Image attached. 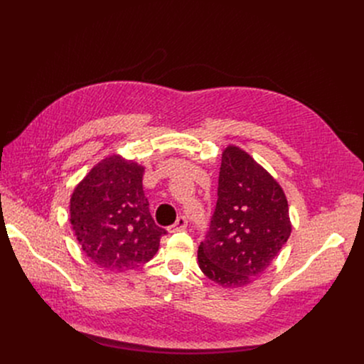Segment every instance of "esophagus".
I'll return each mask as SVG.
<instances>
[{"mask_svg": "<svg viewBox=\"0 0 364 364\" xmlns=\"http://www.w3.org/2000/svg\"><path fill=\"white\" fill-rule=\"evenodd\" d=\"M187 228V219L184 216H180L176 223L173 226H170V232H180V230H184Z\"/></svg>", "mask_w": 364, "mask_h": 364, "instance_id": "1", "label": "esophagus"}]
</instances>
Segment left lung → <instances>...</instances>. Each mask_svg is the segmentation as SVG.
I'll return each instance as SVG.
<instances>
[{"label":"left lung","instance_id":"obj_1","mask_svg":"<svg viewBox=\"0 0 364 364\" xmlns=\"http://www.w3.org/2000/svg\"><path fill=\"white\" fill-rule=\"evenodd\" d=\"M279 183L239 146L222 154L218 203L197 259L201 272L225 288L261 277L291 235Z\"/></svg>","mask_w":364,"mask_h":364}]
</instances>
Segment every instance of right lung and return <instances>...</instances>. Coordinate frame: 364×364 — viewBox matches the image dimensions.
Listing matches in <instances>:
<instances>
[{
    "label": "right lung",
    "instance_id": "obj_1",
    "mask_svg": "<svg viewBox=\"0 0 364 364\" xmlns=\"http://www.w3.org/2000/svg\"><path fill=\"white\" fill-rule=\"evenodd\" d=\"M144 170L112 154L73 190L70 223L82 250L99 268L124 272L146 264L167 233L149 213Z\"/></svg>",
    "mask_w": 364,
    "mask_h": 364
}]
</instances>
